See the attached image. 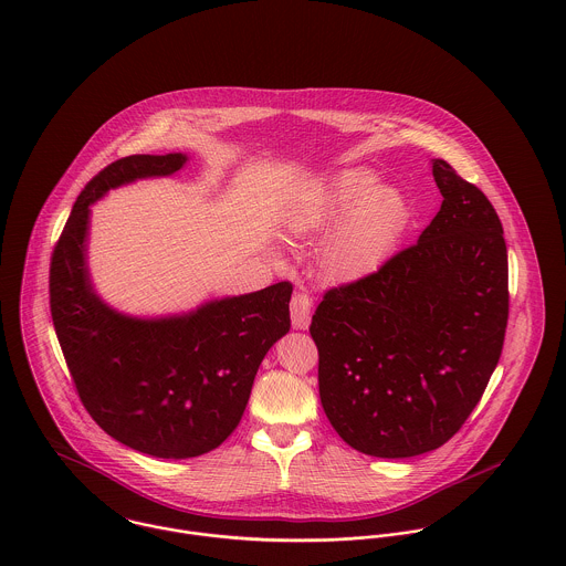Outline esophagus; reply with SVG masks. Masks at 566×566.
Returning a JSON list of instances; mask_svg holds the SVG:
<instances>
[{"label":"esophagus","mask_w":566,"mask_h":566,"mask_svg":"<svg viewBox=\"0 0 566 566\" xmlns=\"http://www.w3.org/2000/svg\"><path fill=\"white\" fill-rule=\"evenodd\" d=\"M290 314L294 328H307L312 323V298L305 292H294L290 301Z\"/></svg>","instance_id":"obj_1"}]
</instances>
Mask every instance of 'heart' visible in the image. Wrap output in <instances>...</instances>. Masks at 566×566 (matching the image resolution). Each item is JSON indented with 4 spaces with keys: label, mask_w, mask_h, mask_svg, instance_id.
<instances>
[{
    "label": "heart",
    "mask_w": 566,
    "mask_h": 566,
    "mask_svg": "<svg viewBox=\"0 0 566 566\" xmlns=\"http://www.w3.org/2000/svg\"><path fill=\"white\" fill-rule=\"evenodd\" d=\"M409 222L401 191L377 185L364 167L337 169L307 187L281 216L294 240L324 233L318 265L331 283H353L377 272L395 252Z\"/></svg>",
    "instance_id": "b5f03b06"
}]
</instances>
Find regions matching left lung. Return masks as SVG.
Here are the masks:
<instances>
[{
  "label": "left lung",
  "instance_id": "8db88e82",
  "mask_svg": "<svg viewBox=\"0 0 566 566\" xmlns=\"http://www.w3.org/2000/svg\"><path fill=\"white\" fill-rule=\"evenodd\" d=\"M442 205L379 272L328 290L310 333L324 413L373 458L442 447L480 403L507 324V250L484 193L431 159Z\"/></svg>",
  "mask_w": 566,
  "mask_h": 566
}]
</instances>
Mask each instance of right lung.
<instances>
[{"label":"right lung","mask_w":566,"mask_h":566,"mask_svg":"<svg viewBox=\"0 0 566 566\" xmlns=\"http://www.w3.org/2000/svg\"><path fill=\"white\" fill-rule=\"evenodd\" d=\"M187 161L182 153L133 155L102 169L78 196L50 268L52 321L82 405L111 438L163 460L198 458L235 431L265 353L290 331L285 281L155 318L124 314L97 294L91 205Z\"/></svg>","instance_id":"obj_1"}]
</instances>
